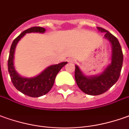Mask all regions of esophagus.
Listing matches in <instances>:
<instances>
[{
    "label": "esophagus",
    "mask_w": 129,
    "mask_h": 129,
    "mask_svg": "<svg viewBox=\"0 0 129 129\" xmlns=\"http://www.w3.org/2000/svg\"><path fill=\"white\" fill-rule=\"evenodd\" d=\"M67 61L69 62H71V63H74L76 62V60L74 59H72V58H69V59H67Z\"/></svg>",
    "instance_id": "obj_1"
}]
</instances>
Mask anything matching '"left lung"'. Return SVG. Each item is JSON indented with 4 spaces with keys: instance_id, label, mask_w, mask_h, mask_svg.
I'll use <instances>...</instances> for the list:
<instances>
[{
    "instance_id": "8db88e82",
    "label": "left lung",
    "mask_w": 129,
    "mask_h": 129,
    "mask_svg": "<svg viewBox=\"0 0 129 129\" xmlns=\"http://www.w3.org/2000/svg\"><path fill=\"white\" fill-rule=\"evenodd\" d=\"M99 31L105 33L104 38L108 40L112 47L111 63L100 74L86 76L79 67L75 65V80L81 90L90 95H98L109 90L117 82L123 64V53L118 39L108 31L97 27Z\"/></svg>"
}]
</instances>
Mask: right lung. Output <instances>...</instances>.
<instances>
[{"label": "right lung", "mask_w": 129, "mask_h": 129, "mask_svg": "<svg viewBox=\"0 0 129 129\" xmlns=\"http://www.w3.org/2000/svg\"><path fill=\"white\" fill-rule=\"evenodd\" d=\"M45 31L46 29L40 26H34L26 29L13 41L10 50L8 66L12 83L19 91L32 98H39L48 93L53 87L57 73L67 64V62H63L57 64L50 65L39 75L31 78L23 77L17 72L14 65V55L16 46L20 39L28 33L43 34Z\"/></svg>", "instance_id": "1"}]
</instances>
